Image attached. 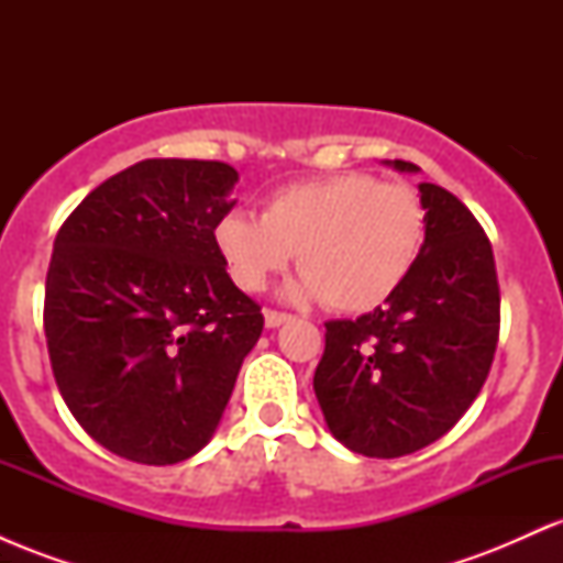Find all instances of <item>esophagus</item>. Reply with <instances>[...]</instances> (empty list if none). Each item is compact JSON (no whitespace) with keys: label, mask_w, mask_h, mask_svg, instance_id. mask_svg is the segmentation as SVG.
Returning a JSON list of instances; mask_svg holds the SVG:
<instances>
[{"label":"esophagus","mask_w":563,"mask_h":563,"mask_svg":"<svg viewBox=\"0 0 563 563\" xmlns=\"http://www.w3.org/2000/svg\"><path fill=\"white\" fill-rule=\"evenodd\" d=\"M290 314L277 312V309H264V325L267 328H280L283 322H288Z\"/></svg>","instance_id":"esophagus-1"}]
</instances>
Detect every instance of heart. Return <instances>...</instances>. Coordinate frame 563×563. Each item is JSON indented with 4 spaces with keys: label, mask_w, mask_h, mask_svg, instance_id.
I'll return each instance as SVG.
<instances>
[{
    "label": "heart",
    "mask_w": 563,
    "mask_h": 563,
    "mask_svg": "<svg viewBox=\"0 0 563 563\" xmlns=\"http://www.w3.org/2000/svg\"><path fill=\"white\" fill-rule=\"evenodd\" d=\"M426 209L412 187L371 174H335L288 185L264 214L230 211L214 241L232 280L262 290L299 262L294 299H322L335 312H371L402 288L421 256Z\"/></svg>",
    "instance_id": "b5f03b06"
}]
</instances>
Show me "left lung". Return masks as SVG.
<instances>
[{
	"label": "left lung",
	"instance_id": "obj_1",
	"mask_svg": "<svg viewBox=\"0 0 563 563\" xmlns=\"http://www.w3.org/2000/svg\"><path fill=\"white\" fill-rule=\"evenodd\" d=\"M418 172L410 161H389ZM426 238L384 307L325 322L314 394L328 429L367 457H399L461 421L493 365L500 331L493 245L444 187L421 183Z\"/></svg>",
	"mask_w": 563,
	"mask_h": 563
}]
</instances>
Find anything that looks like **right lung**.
<instances>
[{"instance_id": "add662e5", "label": "right lung", "mask_w": 563, "mask_h": 563, "mask_svg": "<svg viewBox=\"0 0 563 563\" xmlns=\"http://www.w3.org/2000/svg\"><path fill=\"white\" fill-rule=\"evenodd\" d=\"M235 183L222 161H140L95 187L55 238L44 333L57 389L126 461L172 466L206 448L262 335L260 303L214 241Z\"/></svg>"}]
</instances>
